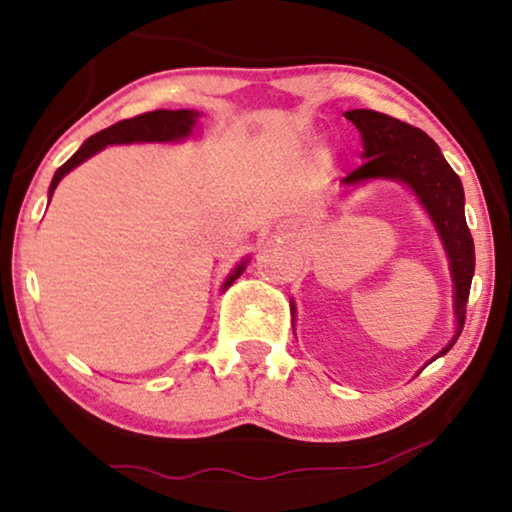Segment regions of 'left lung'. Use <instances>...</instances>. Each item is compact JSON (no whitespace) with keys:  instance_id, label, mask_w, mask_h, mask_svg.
<instances>
[{"instance_id":"obj_1","label":"left lung","mask_w":512,"mask_h":512,"mask_svg":"<svg viewBox=\"0 0 512 512\" xmlns=\"http://www.w3.org/2000/svg\"><path fill=\"white\" fill-rule=\"evenodd\" d=\"M349 118L361 132L363 158L366 163L349 172L342 184L354 186L368 179H396L417 195L422 207L429 212L443 247L450 258L454 282V314L457 331L438 356L447 354L464 331L466 303L471 293L475 272V247L464 214V186L457 172L447 165L438 144L424 130L398 121L373 109H352Z\"/></svg>"}]
</instances>
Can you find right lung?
<instances>
[{
	"instance_id": "right-lung-1",
	"label": "right lung",
	"mask_w": 512,
	"mask_h": 512,
	"mask_svg": "<svg viewBox=\"0 0 512 512\" xmlns=\"http://www.w3.org/2000/svg\"><path fill=\"white\" fill-rule=\"evenodd\" d=\"M198 116H200L198 111H191V109H179V111L158 109V111H146V114L125 118V121L109 125V128L100 130L97 135L88 137L86 142L81 144V149L76 151L65 165L58 167V172H55V177L51 181V188H48V198H53V191L58 188L60 179L65 177L67 172H72L76 165L83 163V160L95 156L97 151L104 149V146L132 144V142H179V139L191 137L193 125L198 121ZM244 265H247V261L237 265L233 275L223 282V289H228V286L242 275Z\"/></svg>"
}]
</instances>
